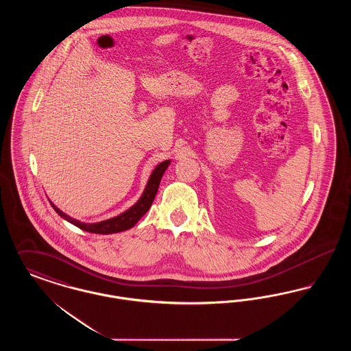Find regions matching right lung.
<instances>
[{"label": "right lung", "mask_w": 351, "mask_h": 351, "mask_svg": "<svg viewBox=\"0 0 351 351\" xmlns=\"http://www.w3.org/2000/svg\"><path fill=\"white\" fill-rule=\"evenodd\" d=\"M169 160H165L160 165H158L155 169L151 173L149 183L146 185V189L142 195V197L138 200V202L133 205L130 209H128L126 212H123L122 215H119L117 217L110 218L102 222L97 223H84L77 219L69 217L66 213H63L60 209H58L52 202L51 206L55 209V212L60 216V217L67 219L68 222L73 223L75 226L80 228L84 232H89V233L95 234H113L128 230L130 228H133L134 225L141 219V217L150 209L151 204L156 196L159 184L162 180V176L165 173V171L167 169Z\"/></svg>", "instance_id": "right-lung-1"}]
</instances>
